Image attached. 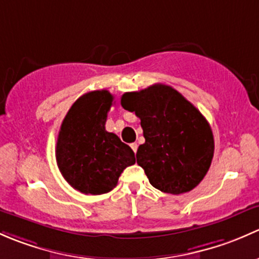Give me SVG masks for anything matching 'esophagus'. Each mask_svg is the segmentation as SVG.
Wrapping results in <instances>:
<instances>
[{"label": "esophagus", "mask_w": 259, "mask_h": 259, "mask_svg": "<svg viewBox=\"0 0 259 259\" xmlns=\"http://www.w3.org/2000/svg\"><path fill=\"white\" fill-rule=\"evenodd\" d=\"M137 147H138L137 143H131V148L133 149V152H135V153L137 152Z\"/></svg>", "instance_id": "1"}]
</instances>
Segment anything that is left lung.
Returning <instances> with one entry per match:
<instances>
[{"mask_svg": "<svg viewBox=\"0 0 259 259\" xmlns=\"http://www.w3.org/2000/svg\"><path fill=\"white\" fill-rule=\"evenodd\" d=\"M121 105L141 119L145 143L136 157L149 183L170 194L197 187L214 152L212 130L203 114L178 91L161 83L124 93Z\"/></svg>", "mask_w": 259, "mask_h": 259, "instance_id": "1", "label": "left lung"}]
</instances>
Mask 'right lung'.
Listing matches in <instances>:
<instances>
[{
  "label": "right lung",
  "instance_id": "right-lung-1",
  "mask_svg": "<svg viewBox=\"0 0 259 259\" xmlns=\"http://www.w3.org/2000/svg\"><path fill=\"white\" fill-rule=\"evenodd\" d=\"M113 96L107 90L84 93L72 105L61 124L56 161L63 178L84 194L110 192L135 153L114 133L106 131Z\"/></svg>",
  "mask_w": 259,
  "mask_h": 259
}]
</instances>
